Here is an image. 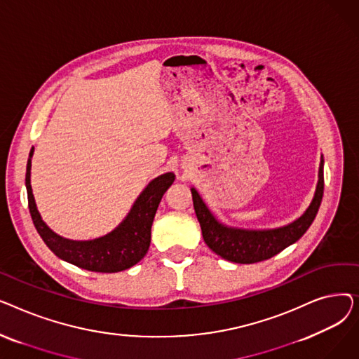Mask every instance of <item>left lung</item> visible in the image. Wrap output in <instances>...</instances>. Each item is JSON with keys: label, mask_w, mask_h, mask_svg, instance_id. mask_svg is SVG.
<instances>
[{"label": "left lung", "mask_w": 359, "mask_h": 359, "mask_svg": "<svg viewBox=\"0 0 359 359\" xmlns=\"http://www.w3.org/2000/svg\"><path fill=\"white\" fill-rule=\"evenodd\" d=\"M323 191L325 176L322 160L318 168L317 189L307 211L297 221L285 225V227L262 231L225 227V225L219 224L214 218L195 189H192V199L202 229V236L205 243L208 244V248L222 259H227L234 263H256L271 259L303 237L317 215L320 203H322L323 199Z\"/></svg>", "instance_id": "left-lung-1"}]
</instances>
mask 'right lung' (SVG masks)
Listing matches in <instances>:
<instances>
[{"mask_svg":"<svg viewBox=\"0 0 359 359\" xmlns=\"http://www.w3.org/2000/svg\"><path fill=\"white\" fill-rule=\"evenodd\" d=\"M32 156L33 148L26 167L29 210L34 227L46 246L58 257L91 272L111 273L137 265L148 252L151 225H153L163 195L175 182V175L165 173L151 182L132 206L125 221L110 234L90 241H74L55 234L37 212L30 186Z\"/></svg>","mask_w":359,"mask_h":359,"instance_id":"add662e5","label":"right lung"}]
</instances>
